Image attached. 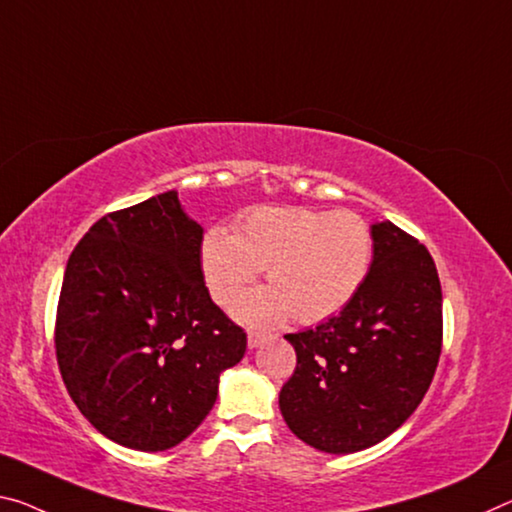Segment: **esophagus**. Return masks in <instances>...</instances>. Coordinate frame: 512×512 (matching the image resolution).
I'll return each instance as SVG.
<instances>
[{
    "instance_id": "34e87169",
    "label": "esophagus",
    "mask_w": 512,
    "mask_h": 512,
    "mask_svg": "<svg viewBox=\"0 0 512 512\" xmlns=\"http://www.w3.org/2000/svg\"><path fill=\"white\" fill-rule=\"evenodd\" d=\"M266 339H271V335H264V332H248V348L262 346Z\"/></svg>"
}]
</instances>
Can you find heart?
Listing matches in <instances>:
<instances>
[{
  "mask_svg": "<svg viewBox=\"0 0 512 512\" xmlns=\"http://www.w3.org/2000/svg\"><path fill=\"white\" fill-rule=\"evenodd\" d=\"M371 253V230L355 212L264 205L243 214L234 232L212 227L200 262L218 305L234 303L266 266L271 287L243 296L234 316L269 326L291 312L316 323L344 310L367 278Z\"/></svg>",
  "mask_w": 512,
  "mask_h": 512,
  "instance_id": "obj_1",
  "label": "heart"
}]
</instances>
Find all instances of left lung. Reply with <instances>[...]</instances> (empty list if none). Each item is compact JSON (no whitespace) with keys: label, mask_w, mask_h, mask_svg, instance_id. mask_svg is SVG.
I'll list each match as a JSON object with an SVG mask.
<instances>
[{"label":"left lung","mask_w":512,"mask_h":512,"mask_svg":"<svg viewBox=\"0 0 512 512\" xmlns=\"http://www.w3.org/2000/svg\"><path fill=\"white\" fill-rule=\"evenodd\" d=\"M358 294L312 330L285 335L296 369L280 412L298 440L355 453L392 435L424 399L442 353V287L426 246L394 223L371 225Z\"/></svg>","instance_id":"1"}]
</instances>
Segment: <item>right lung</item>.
Masks as SVG:
<instances>
[{
	"label": "right lung",
	"mask_w": 512,
	"mask_h": 512,
	"mask_svg": "<svg viewBox=\"0 0 512 512\" xmlns=\"http://www.w3.org/2000/svg\"><path fill=\"white\" fill-rule=\"evenodd\" d=\"M202 227L175 191L102 216L68 259L56 307L61 378L81 415L127 449L166 451L202 424L246 332L214 305Z\"/></svg>",
	"instance_id": "obj_1"
}]
</instances>
